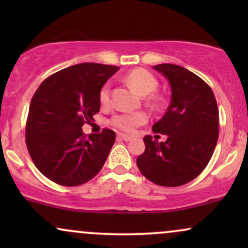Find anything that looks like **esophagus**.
I'll return each instance as SVG.
<instances>
[{
    "label": "esophagus",
    "instance_id": "34e87169",
    "mask_svg": "<svg viewBox=\"0 0 248 248\" xmlns=\"http://www.w3.org/2000/svg\"><path fill=\"white\" fill-rule=\"evenodd\" d=\"M118 139H119V140H121V141H130V140H132V138H130V136L124 135V134H121V133L118 134Z\"/></svg>",
    "mask_w": 248,
    "mask_h": 248
}]
</instances>
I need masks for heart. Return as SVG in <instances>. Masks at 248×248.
Listing matches in <instances>:
<instances>
[{"mask_svg": "<svg viewBox=\"0 0 248 248\" xmlns=\"http://www.w3.org/2000/svg\"><path fill=\"white\" fill-rule=\"evenodd\" d=\"M126 81L130 86L135 88L141 95H148L147 101L152 105L160 104V98L157 95L152 94L157 90L158 81L153 73L144 69H134L128 72L124 77ZM110 96V85L106 82L99 91V100L101 105H107L109 102ZM148 116L144 112H127L118 113L110 118L109 124L116 129L122 132L132 133L141 124H146Z\"/></svg>", "mask_w": 248, "mask_h": 248, "instance_id": "obj_1", "label": "heart"}]
</instances>
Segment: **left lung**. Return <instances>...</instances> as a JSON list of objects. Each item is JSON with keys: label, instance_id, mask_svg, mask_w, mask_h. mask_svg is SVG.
I'll return each mask as SVG.
<instances>
[{"label": "left lung", "instance_id": "left-lung-1", "mask_svg": "<svg viewBox=\"0 0 248 248\" xmlns=\"http://www.w3.org/2000/svg\"><path fill=\"white\" fill-rule=\"evenodd\" d=\"M171 87L166 114L153 132L166 142L144 136L146 149L136 160L144 177L161 186L189 183L205 169L219 135V112L211 87L191 71L173 64L155 65Z\"/></svg>", "mask_w": 248, "mask_h": 248}]
</instances>
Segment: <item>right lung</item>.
<instances>
[{
  "instance_id": "add662e5",
  "label": "right lung",
  "mask_w": 248,
  "mask_h": 248,
  "mask_svg": "<svg viewBox=\"0 0 248 248\" xmlns=\"http://www.w3.org/2000/svg\"><path fill=\"white\" fill-rule=\"evenodd\" d=\"M118 66L82 62L58 71L31 99L25 143L37 169L64 186H77L101 170L115 142L114 130L82 133L100 109L99 91Z\"/></svg>"
}]
</instances>
